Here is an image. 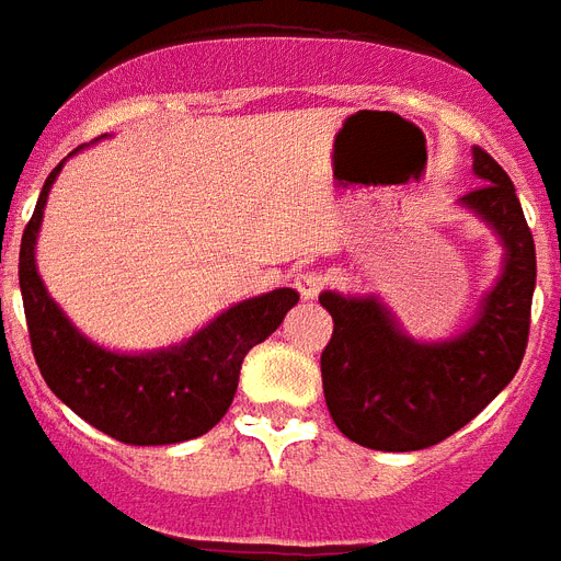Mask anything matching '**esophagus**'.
<instances>
[{
	"mask_svg": "<svg viewBox=\"0 0 561 561\" xmlns=\"http://www.w3.org/2000/svg\"><path fill=\"white\" fill-rule=\"evenodd\" d=\"M327 286V277L321 272H301V275H295V289L301 293L304 301H312L318 298V293Z\"/></svg>",
	"mask_w": 561,
	"mask_h": 561,
	"instance_id": "esophagus-1",
	"label": "esophagus"
}]
</instances>
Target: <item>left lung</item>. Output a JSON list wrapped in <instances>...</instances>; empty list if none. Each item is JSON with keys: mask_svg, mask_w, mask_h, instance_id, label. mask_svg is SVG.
<instances>
[{"mask_svg": "<svg viewBox=\"0 0 561 561\" xmlns=\"http://www.w3.org/2000/svg\"><path fill=\"white\" fill-rule=\"evenodd\" d=\"M483 185L460 199L501 240V275L472 324L443 342L408 335L376 295L321 293L333 339L321 353L324 400L344 437L376 451H416L446 440L481 414L522 365L536 289V245L515 187L481 147Z\"/></svg>", "mask_w": 561, "mask_h": 561, "instance_id": "8db88e82", "label": "left lung"}]
</instances>
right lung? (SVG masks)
<instances>
[{"label": "right lung", "instance_id": "add662e5", "mask_svg": "<svg viewBox=\"0 0 561 561\" xmlns=\"http://www.w3.org/2000/svg\"><path fill=\"white\" fill-rule=\"evenodd\" d=\"M60 170L62 161L48 173L20 245V289L39 374L54 397L121 443L168 446L203 437L234 400L245 353L275 333L298 293L284 286L234 304L170 347L106 351L71 324L37 272V234Z\"/></svg>", "mask_w": 561, "mask_h": 561}]
</instances>
